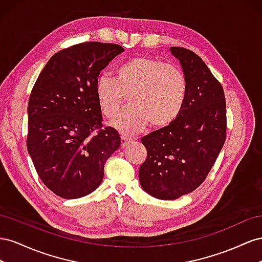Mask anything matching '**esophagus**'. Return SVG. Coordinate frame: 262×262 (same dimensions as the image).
Segmentation results:
<instances>
[{
	"mask_svg": "<svg viewBox=\"0 0 262 262\" xmlns=\"http://www.w3.org/2000/svg\"><path fill=\"white\" fill-rule=\"evenodd\" d=\"M122 147H125L126 145H128V144H130L132 141H133V139L132 138H129V137H126V136H122Z\"/></svg>",
	"mask_w": 262,
	"mask_h": 262,
	"instance_id": "esophagus-1",
	"label": "esophagus"
}]
</instances>
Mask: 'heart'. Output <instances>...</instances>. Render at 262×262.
<instances>
[{
  "mask_svg": "<svg viewBox=\"0 0 262 262\" xmlns=\"http://www.w3.org/2000/svg\"><path fill=\"white\" fill-rule=\"evenodd\" d=\"M94 91L100 110L108 118L117 113L124 95H128L130 105L111 125L123 133L134 134L149 122L152 127L172 123L183 107L188 84L178 67L138 56L119 64L114 79L100 76L95 81Z\"/></svg>",
  "mask_w": 262,
  "mask_h": 262,
  "instance_id": "b5f03b06",
  "label": "heart"
}]
</instances>
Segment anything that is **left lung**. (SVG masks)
Here are the masks:
<instances>
[{
	"label": "left lung",
	"mask_w": 262,
	"mask_h": 262,
	"mask_svg": "<svg viewBox=\"0 0 262 262\" xmlns=\"http://www.w3.org/2000/svg\"><path fill=\"white\" fill-rule=\"evenodd\" d=\"M188 84L186 98L174 121L141 138L147 158L139 182L159 200H176L203 183L226 139L224 90L205 62L183 47H171Z\"/></svg>",
	"instance_id": "obj_1"
}]
</instances>
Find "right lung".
Here are the masks:
<instances>
[{"instance_id": "add662e5", "label": "right lung", "mask_w": 262, "mask_h": 262, "mask_svg": "<svg viewBox=\"0 0 262 262\" xmlns=\"http://www.w3.org/2000/svg\"><path fill=\"white\" fill-rule=\"evenodd\" d=\"M124 51L86 41L52 56L28 101L27 150L40 180L56 195L79 199L98 189L104 163L121 146L113 127H102L95 81Z\"/></svg>"}]
</instances>
